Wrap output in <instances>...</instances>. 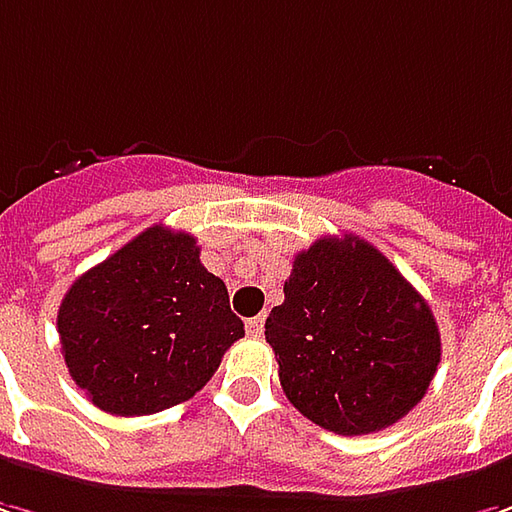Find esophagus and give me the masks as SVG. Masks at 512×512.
Wrapping results in <instances>:
<instances>
[{"label": "esophagus", "instance_id": "34e87169", "mask_svg": "<svg viewBox=\"0 0 512 512\" xmlns=\"http://www.w3.org/2000/svg\"><path fill=\"white\" fill-rule=\"evenodd\" d=\"M263 326H266V314H257L252 320H246V331H249L252 337H260V334H263Z\"/></svg>", "mask_w": 512, "mask_h": 512}]
</instances>
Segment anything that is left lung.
<instances>
[{"mask_svg":"<svg viewBox=\"0 0 512 512\" xmlns=\"http://www.w3.org/2000/svg\"><path fill=\"white\" fill-rule=\"evenodd\" d=\"M266 343L289 402L343 436L399 422L428 394L442 357L425 297L368 240H314L294 257Z\"/></svg>","mask_w":512,"mask_h":512,"instance_id":"obj_1","label":"left lung"}]
</instances>
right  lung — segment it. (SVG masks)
<instances>
[{
  "instance_id": "obj_1",
  "label": "right lung",
  "mask_w": 512,
  "mask_h": 512,
  "mask_svg": "<svg viewBox=\"0 0 512 512\" xmlns=\"http://www.w3.org/2000/svg\"><path fill=\"white\" fill-rule=\"evenodd\" d=\"M70 377L115 416H147L192 399L243 337L221 277L192 235L150 226L84 272L59 306Z\"/></svg>"
}]
</instances>
